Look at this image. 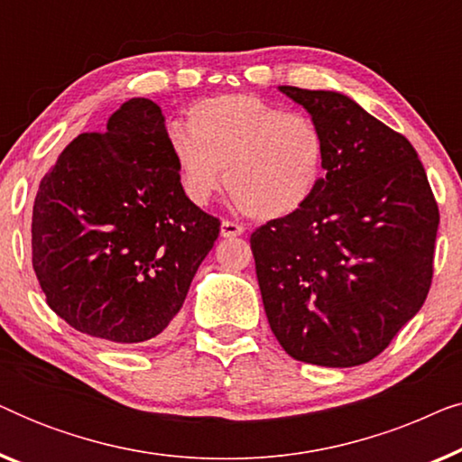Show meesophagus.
Masks as SVG:
<instances>
[{
  "mask_svg": "<svg viewBox=\"0 0 462 462\" xmlns=\"http://www.w3.org/2000/svg\"><path fill=\"white\" fill-rule=\"evenodd\" d=\"M244 233V226L239 223H233V220H223L220 223V236L223 237H237Z\"/></svg>",
  "mask_w": 462,
  "mask_h": 462,
  "instance_id": "esophagus-1",
  "label": "esophagus"
}]
</instances>
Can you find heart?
I'll return each instance as SVG.
<instances>
[{"label": "heart", "mask_w": 462, "mask_h": 462, "mask_svg": "<svg viewBox=\"0 0 462 462\" xmlns=\"http://www.w3.org/2000/svg\"><path fill=\"white\" fill-rule=\"evenodd\" d=\"M187 119L189 130L174 128L168 144L195 206H206L225 176L244 214L275 220L300 210L324 179L328 143L311 116L256 94H223L199 100Z\"/></svg>", "instance_id": "1"}]
</instances>
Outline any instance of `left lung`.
Wrapping results in <instances>:
<instances>
[{
    "instance_id": "1",
    "label": "left lung",
    "mask_w": 462,
    "mask_h": 462,
    "mask_svg": "<svg viewBox=\"0 0 462 462\" xmlns=\"http://www.w3.org/2000/svg\"><path fill=\"white\" fill-rule=\"evenodd\" d=\"M280 90L326 134V174L300 210L252 233L264 313L290 357L326 368L374 359L419 313L439 210L406 136L340 92Z\"/></svg>"
}]
</instances>
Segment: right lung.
<instances>
[{
    "instance_id": "right-lung-1",
    "label": "right lung",
    "mask_w": 462,
    "mask_h": 462,
    "mask_svg": "<svg viewBox=\"0 0 462 462\" xmlns=\"http://www.w3.org/2000/svg\"><path fill=\"white\" fill-rule=\"evenodd\" d=\"M218 231L182 191L160 105L130 98L42 179L31 252L48 307L69 326L116 345L155 343Z\"/></svg>"
}]
</instances>
